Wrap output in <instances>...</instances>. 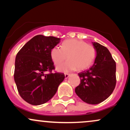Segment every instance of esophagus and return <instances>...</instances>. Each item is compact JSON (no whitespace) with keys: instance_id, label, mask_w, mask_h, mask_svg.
<instances>
[{"instance_id":"esophagus-1","label":"esophagus","mask_w":130,"mask_h":130,"mask_svg":"<svg viewBox=\"0 0 130 130\" xmlns=\"http://www.w3.org/2000/svg\"><path fill=\"white\" fill-rule=\"evenodd\" d=\"M70 76V74H65V79L68 78V77H69Z\"/></svg>"}]
</instances>
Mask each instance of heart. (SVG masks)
<instances>
[{
    "mask_svg": "<svg viewBox=\"0 0 130 130\" xmlns=\"http://www.w3.org/2000/svg\"><path fill=\"white\" fill-rule=\"evenodd\" d=\"M51 57L55 65H59L68 58L69 60L57 67L58 71L67 73L77 69L87 68L93 62L95 50L93 46L83 40L69 39L62 43L61 47L55 46L51 50Z\"/></svg>",
    "mask_w": 130,
    "mask_h": 130,
    "instance_id": "obj_1",
    "label": "heart"
}]
</instances>
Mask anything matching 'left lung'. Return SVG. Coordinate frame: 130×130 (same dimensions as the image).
<instances>
[{
  "mask_svg": "<svg viewBox=\"0 0 130 130\" xmlns=\"http://www.w3.org/2000/svg\"><path fill=\"white\" fill-rule=\"evenodd\" d=\"M96 55L93 65L78 74L80 83L76 87L77 96L85 103L96 104L107 99L116 84V64L104 46L92 42Z\"/></svg>",
  "mask_w": 130,
  "mask_h": 130,
  "instance_id": "obj_1",
  "label": "left lung"
}]
</instances>
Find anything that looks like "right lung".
<instances>
[{
	"instance_id": "add662e5",
	"label": "right lung",
	"mask_w": 130,
	"mask_h": 130,
	"mask_svg": "<svg viewBox=\"0 0 130 130\" xmlns=\"http://www.w3.org/2000/svg\"><path fill=\"white\" fill-rule=\"evenodd\" d=\"M60 38L38 35L24 45L17 54L14 79L22 99L32 105H40L50 100L63 81V73H52L54 69L51 50ZM46 71L50 73L44 74Z\"/></svg>"
}]
</instances>
